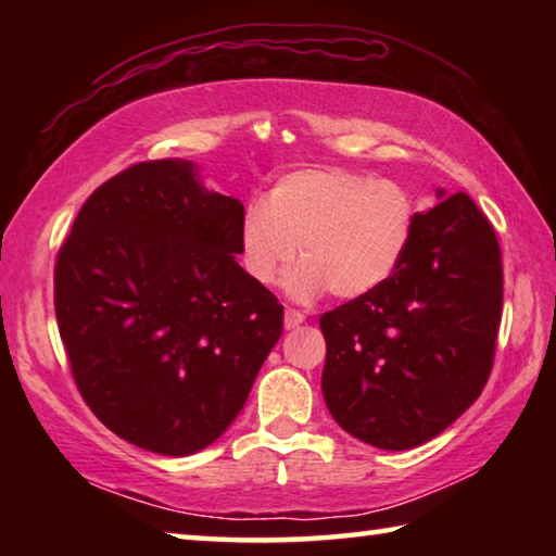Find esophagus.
<instances>
[{
	"mask_svg": "<svg viewBox=\"0 0 556 556\" xmlns=\"http://www.w3.org/2000/svg\"><path fill=\"white\" fill-rule=\"evenodd\" d=\"M301 324H304V314L296 312V308H287V312H285V328H287V331H291V328H299Z\"/></svg>",
	"mask_w": 556,
	"mask_h": 556,
	"instance_id": "34e87169",
	"label": "esophagus"
}]
</instances>
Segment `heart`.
<instances>
[{
    "label": "heart",
    "instance_id": "b5f03b06",
    "mask_svg": "<svg viewBox=\"0 0 556 556\" xmlns=\"http://www.w3.org/2000/svg\"><path fill=\"white\" fill-rule=\"evenodd\" d=\"M419 220L417 193L394 178L338 166L299 168L269 188L267 201L244 205L238 255L257 285L287 277L289 294L308 301L326 289L361 299L380 289L407 255Z\"/></svg>",
    "mask_w": 556,
    "mask_h": 556
}]
</instances>
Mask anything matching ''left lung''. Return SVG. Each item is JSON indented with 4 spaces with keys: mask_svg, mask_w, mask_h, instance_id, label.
Returning <instances> with one entry per match:
<instances>
[{
    "mask_svg": "<svg viewBox=\"0 0 556 556\" xmlns=\"http://www.w3.org/2000/svg\"><path fill=\"white\" fill-rule=\"evenodd\" d=\"M400 269L321 316V390L331 417L375 448L441 434L491 378L503 316L493 225L466 193L437 191Z\"/></svg>",
    "mask_w": 556,
    "mask_h": 556,
    "instance_id": "1",
    "label": "left lung"
}]
</instances>
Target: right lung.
<instances>
[{"label": "right lung", "mask_w": 556, "mask_h": 556, "mask_svg": "<svg viewBox=\"0 0 556 556\" xmlns=\"http://www.w3.org/2000/svg\"><path fill=\"white\" fill-rule=\"evenodd\" d=\"M242 211L191 162L159 159L96 188L61 244L53 304L73 380L129 444L211 446L279 341L285 306L235 260Z\"/></svg>", "instance_id": "add662e5"}]
</instances>
